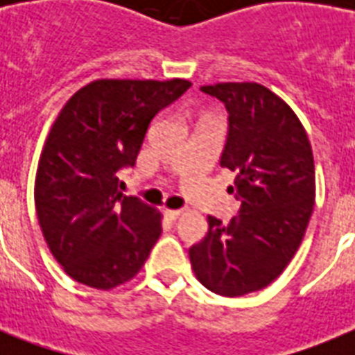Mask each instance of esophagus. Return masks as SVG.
I'll use <instances>...</instances> for the list:
<instances>
[{
    "label": "esophagus",
    "instance_id": "obj_1",
    "mask_svg": "<svg viewBox=\"0 0 355 355\" xmlns=\"http://www.w3.org/2000/svg\"><path fill=\"white\" fill-rule=\"evenodd\" d=\"M166 216L171 219V221H175V219H178V217L182 216V210H166Z\"/></svg>",
    "mask_w": 355,
    "mask_h": 355
}]
</instances>
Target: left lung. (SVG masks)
Wrapping results in <instances>:
<instances>
[{
	"label": "left lung",
	"mask_w": 355,
	"mask_h": 355,
	"mask_svg": "<svg viewBox=\"0 0 355 355\" xmlns=\"http://www.w3.org/2000/svg\"><path fill=\"white\" fill-rule=\"evenodd\" d=\"M228 112L221 166L236 173L228 191L239 214L208 216V234L189 248L195 276L223 297H243L276 280L302 243L315 205L308 134L291 107L258 83L200 86Z\"/></svg>",
	"instance_id": "1"
}]
</instances>
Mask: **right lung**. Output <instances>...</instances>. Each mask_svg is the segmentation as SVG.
Segmentation results:
<instances>
[{"label":"right lung","mask_w":355,"mask_h":355,"mask_svg":"<svg viewBox=\"0 0 355 355\" xmlns=\"http://www.w3.org/2000/svg\"><path fill=\"white\" fill-rule=\"evenodd\" d=\"M191 83L94 80L69 97L47 134L35 180L36 216L73 280L112 289L138 275L162 234L160 211L121 193L150 121Z\"/></svg>","instance_id":"add662e5"}]
</instances>
